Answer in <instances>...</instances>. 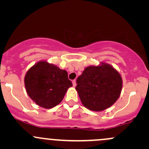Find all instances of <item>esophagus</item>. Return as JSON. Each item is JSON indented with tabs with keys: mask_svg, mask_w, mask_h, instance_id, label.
<instances>
[{
	"mask_svg": "<svg viewBox=\"0 0 149 149\" xmlns=\"http://www.w3.org/2000/svg\"><path fill=\"white\" fill-rule=\"evenodd\" d=\"M72 83H73V86L76 87V79L73 80Z\"/></svg>",
	"mask_w": 149,
	"mask_h": 149,
	"instance_id": "1",
	"label": "esophagus"
}]
</instances>
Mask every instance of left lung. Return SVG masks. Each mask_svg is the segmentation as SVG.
I'll use <instances>...</instances> for the list:
<instances>
[{"mask_svg": "<svg viewBox=\"0 0 149 149\" xmlns=\"http://www.w3.org/2000/svg\"><path fill=\"white\" fill-rule=\"evenodd\" d=\"M76 90L84 107L101 111L117 101L122 90V78L111 65L85 68L76 80Z\"/></svg>", "mask_w": 149, "mask_h": 149, "instance_id": "obj_1", "label": "left lung"}]
</instances>
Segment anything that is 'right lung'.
Listing matches in <instances>:
<instances>
[{
    "instance_id": "add662e5",
    "label": "right lung",
    "mask_w": 149,
    "mask_h": 149,
    "mask_svg": "<svg viewBox=\"0 0 149 149\" xmlns=\"http://www.w3.org/2000/svg\"><path fill=\"white\" fill-rule=\"evenodd\" d=\"M24 83L30 98L45 109L60 103L73 85L65 70L44 61L38 62L27 71Z\"/></svg>"
}]
</instances>
